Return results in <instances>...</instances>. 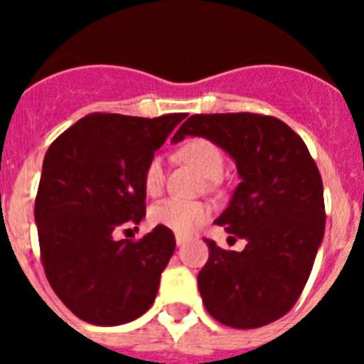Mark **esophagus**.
Returning <instances> with one entry per match:
<instances>
[{
  "mask_svg": "<svg viewBox=\"0 0 364 364\" xmlns=\"http://www.w3.org/2000/svg\"><path fill=\"white\" fill-rule=\"evenodd\" d=\"M175 240H176V244H178V246H184V244L188 242V237H186V235H180V233H176Z\"/></svg>",
  "mask_w": 364,
  "mask_h": 364,
  "instance_id": "esophagus-1",
  "label": "esophagus"
}]
</instances>
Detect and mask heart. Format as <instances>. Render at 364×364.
<instances>
[{"label":"heart","instance_id":"heart-1","mask_svg":"<svg viewBox=\"0 0 364 364\" xmlns=\"http://www.w3.org/2000/svg\"><path fill=\"white\" fill-rule=\"evenodd\" d=\"M180 159L191 164L208 178H218L224 171L226 160L220 147L208 138H189L178 149ZM164 186V162L159 154L151 156L144 169V189L149 195H159ZM211 210L202 202H184L176 198L154 204L149 210V220L153 226H162L175 233L188 235L200 228L208 218Z\"/></svg>","mask_w":364,"mask_h":364}]
</instances>
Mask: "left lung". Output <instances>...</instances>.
<instances>
[{"label":"left lung","mask_w":364,"mask_h":364,"mask_svg":"<svg viewBox=\"0 0 364 364\" xmlns=\"http://www.w3.org/2000/svg\"><path fill=\"white\" fill-rule=\"evenodd\" d=\"M186 136L217 144L240 175L215 222L247 244L228 252L204 239L210 259L198 290L205 310L240 330L281 319L301 297L324 237L323 180L306 144L282 120L255 112L193 114L173 142Z\"/></svg>","instance_id":"8db88e82"}]
</instances>
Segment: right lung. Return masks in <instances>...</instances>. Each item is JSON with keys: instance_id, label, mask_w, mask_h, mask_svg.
I'll list each match as a JSON object with an SVG mask.
<instances>
[{"instance_id": "1", "label": "right lung", "mask_w": 364, "mask_h": 364, "mask_svg": "<svg viewBox=\"0 0 364 364\" xmlns=\"http://www.w3.org/2000/svg\"><path fill=\"white\" fill-rule=\"evenodd\" d=\"M184 118L92 112L45 153L34 204L41 264L54 294L85 323L118 326L154 302L175 235L156 226L117 240L114 231L146 217V164Z\"/></svg>"}]
</instances>
